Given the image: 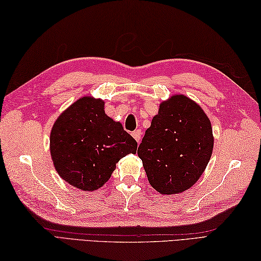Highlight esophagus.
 I'll return each mask as SVG.
<instances>
[{
    "label": "esophagus",
    "instance_id": "esophagus-1",
    "mask_svg": "<svg viewBox=\"0 0 261 261\" xmlns=\"http://www.w3.org/2000/svg\"><path fill=\"white\" fill-rule=\"evenodd\" d=\"M141 135H142L141 130H135L134 132H132V137L135 138L136 141H137L138 143H139L140 140H141Z\"/></svg>",
    "mask_w": 261,
    "mask_h": 261
}]
</instances>
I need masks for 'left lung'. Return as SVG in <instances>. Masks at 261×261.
Segmentation results:
<instances>
[{"label": "left lung", "instance_id": "obj_1", "mask_svg": "<svg viewBox=\"0 0 261 261\" xmlns=\"http://www.w3.org/2000/svg\"><path fill=\"white\" fill-rule=\"evenodd\" d=\"M214 137L203 109L181 94L159 105L138 148L150 185L164 195L191 188L212 156Z\"/></svg>", "mask_w": 261, "mask_h": 261}]
</instances>
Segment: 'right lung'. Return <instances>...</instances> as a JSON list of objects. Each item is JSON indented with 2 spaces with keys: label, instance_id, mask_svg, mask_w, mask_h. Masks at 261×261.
<instances>
[{
  "label": "right lung",
  "instance_id": "1",
  "mask_svg": "<svg viewBox=\"0 0 261 261\" xmlns=\"http://www.w3.org/2000/svg\"><path fill=\"white\" fill-rule=\"evenodd\" d=\"M137 141L105 114L104 101L84 96L66 109L50 132L55 169L69 185L93 192L107 182L121 158L137 152Z\"/></svg>",
  "mask_w": 261,
  "mask_h": 261
}]
</instances>
